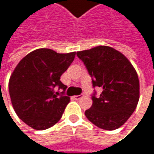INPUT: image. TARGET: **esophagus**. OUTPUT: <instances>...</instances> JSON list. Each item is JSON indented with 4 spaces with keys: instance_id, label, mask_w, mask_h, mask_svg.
Returning <instances> with one entry per match:
<instances>
[{
    "instance_id": "esophagus-1",
    "label": "esophagus",
    "mask_w": 154,
    "mask_h": 154,
    "mask_svg": "<svg viewBox=\"0 0 154 154\" xmlns=\"http://www.w3.org/2000/svg\"><path fill=\"white\" fill-rule=\"evenodd\" d=\"M82 97H83V96H82V94L75 95V96H74V99H75V100H79V99H80V98H82Z\"/></svg>"
}]
</instances>
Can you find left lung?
I'll return each mask as SVG.
<instances>
[{
    "instance_id": "1",
    "label": "left lung",
    "mask_w": 154,
    "mask_h": 154,
    "mask_svg": "<svg viewBox=\"0 0 154 154\" xmlns=\"http://www.w3.org/2000/svg\"><path fill=\"white\" fill-rule=\"evenodd\" d=\"M77 56L92 77L93 87L103 89L98 97L94 90L93 104L85 111V117L100 128H119L138 103L139 79L136 69L121 52L111 47H94L77 51Z\"/></svg>"
}]
</instances>
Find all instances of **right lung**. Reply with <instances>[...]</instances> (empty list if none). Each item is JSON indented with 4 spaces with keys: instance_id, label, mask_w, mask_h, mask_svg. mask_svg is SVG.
<instances>
[{
    "instance_id": "add662e5",
    "label": "right lung",
    "mask_w": 154,
    "mask_h": 154,
    "mask_svg": "<svg viewBox=\"0 0 154 154\" xmlns=\"http://www.w3.org/2000/svg\"><path fill=\"white\" fill-rule=\"evenodd\" d=\"M75 55L43 48L28 53L16 67L9 82L10 96L17 115L29 127L45 130L60 119L69 97L60 78ZM56 87L63 91L55 92Z\"/></svg>"
}]
</instances>
